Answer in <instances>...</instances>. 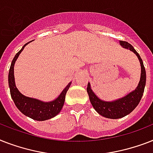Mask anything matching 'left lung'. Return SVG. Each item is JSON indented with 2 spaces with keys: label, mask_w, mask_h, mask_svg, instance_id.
Instances as JSON below:
<instances>
[{
  "label": "left lung",
  "mask_w": 153,
  "mask_h": 153,
  "mask_svg": "<svg viewBox=\"0 0 153 153\" xmlns=\"http://www.w3.org/2000/svg\"><path fill=\"white\" fill-rule=\"evenodd\" d=\"M120 45L123 48L128 49L131 51H133L137 56L138 59L140 61L141 73H140V81H139L137 88L134 91H131L127 95L118 98V99H116V100L111 101V102L102 100L101 98H98L94 94V92L92 91L90 82H88L87 88H86L90 101L91 102V105H93L94 109L102 117L109 119L121 118V117H124L126 115L130 114L139 104L140 99L142 98L143 94H144L145 83H146L145 68L139 54L128 42L120 41Z\"/></svg>",
  "instance_id": "1"
}]
</instances>
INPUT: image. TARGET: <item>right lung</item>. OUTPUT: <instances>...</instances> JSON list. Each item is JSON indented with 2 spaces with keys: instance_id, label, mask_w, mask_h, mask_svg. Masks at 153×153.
<instances>
[{
  "instance_id": "obj_1",
  "label": "right lung",
  "mask_w": 153,
  "mask_h": 153,
  "mask_svg": "<svg viewBox=\"0 0 153 153\" xmlns=\"http://www.w3.org/2000/svg\"><path fill=\"white\" fill-rule=\"evenodd\" d=\"M30 42L25 44L23 48L16 54L11 63L10 69L8 72V86L10 89L11 97L15 103L16 106L25 116L36 121H46L55 117L59 114L65 102V97L68 89L71 85V82L68 83L58 98L51 102H43L36 98H29L20 93L16 86L15 78H14V65L21 51Z\"/></svg>"
}]
</instances>
